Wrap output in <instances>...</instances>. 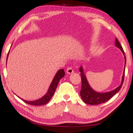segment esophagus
Masks as SVG:
<instances>
[{
    "label": "esophagus",
    "mask_w": 133,
    "mask_h": 133,
    "mask_svg": "<svg viewBox=\"0 0 133 133\" xmlns=\"http://www.w3.org/2000/svg\"><path fill=\"white\" fill-rule=\"evenodd\" d=\"M73 71H73V69H72L71 67H68V68H67V70H66L67 73H68V74H71V73H73Z\"/></svg>",
    "instance_id": "34e87169"
}]
</instances>
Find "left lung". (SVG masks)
Listing matches in <instances>:
<instances>
[{
	"label": "left lung",
	"mask_w": 133,
	"mask_h": 133,
	"mask_svg": "<svg viewBox=\"0 0 133 133\" xmlns=\"http://www.w3.org/2000/svg\"><path fill=\"white\" fill-rule=\"evenodd\" d=\"M116 46L117 47L122 51L124 56L125 58V64L126 63V58L124 55V51L122 46L118 40L116 39ZM80 71L81 73V78H82V89H81L80 91V96L82 97L83 102L85 103L91 105H97L99 104H102V103H104L105 102H107L109 100L112 96L115 95V94L118 93V91L120 90V89L122 87V85L124 82V73H125V67L124 69L123 75L122 77V80H121V84L119 85L118 87H117L116 89L114 90H112L111 91L107 92V93H98L94 90L91 89L90 85H89L88 81H87L86 77L83 71V69L82 66L80 67Z\"/></svg>",
	"instance_id": "8db88e82"
}]
</instances>
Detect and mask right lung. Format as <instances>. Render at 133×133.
Listing matches in <instances>:
<instances>
[{
    "label": "right lung",
    "mask_w": 133,
    "mask_h": 133,
    "mask_svg": "<svg viewBox=\"0 0 133 133\" xmlns=\"http://www.w3.org/2000/svg\"><path fill=\"white\" fill-rule=\"evenodd\" d=\"M9 54V51L8 55L7 56V60L8 58ZM64 75H65V73H64V70L63 69L59 70L57 72V73L56 74L55 77H54V78L52 80V82H51L50 87H49L47 93L41 98H39L38 99V100H35V101H27L25 100H23V99H22L21 97L19 98H21V99H22L24 102H25L26 103H27V104H29L30 105H42L46 104L47 103H48L49 101H50L51 98L52 97V96H53V94L55 92L56 87L57 86L58 82H59V81L62 77H64Z\"/></svg>",
    "instance_id": "1"
}]
</instances>
